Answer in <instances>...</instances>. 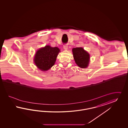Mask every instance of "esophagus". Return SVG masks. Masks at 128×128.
Wrapping results in <instances>:
<instances>
[{
  "label": "esophagus",
  "instance_id": "1",
  "mask_svg": "<svg viewBox=\"0 0 128 128\" xmlns=\"http://www.w3.org/2000/svg\"><path fill=\"white\" fill-rule=\"evenodd\" d=\"M63 48H64V50H68V46L66 45V44H64V46H63Z\"/></svg>",
  "mask_w": 128,
  "mask_h": 128
}]
</instances>
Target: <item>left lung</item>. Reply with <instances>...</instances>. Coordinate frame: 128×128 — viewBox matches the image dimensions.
<instances>
[{
  "label": "left lung",
  "mask_w": 128,
  "mask_h": 128,
  "mask_svg": "<svg viewBox=\"0 0 128 128\" xmlns=\"http://www.w3.org/2000/svg\"><path fill=\"white\" fill-rule=\"evenodd\" d=\"M74 61L80 68H87L90 61V55L82 47L74 48L72 49Z\"/></svg>",
  "instance_id": "8db88e82"
}]
</instances>
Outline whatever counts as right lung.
Masks as SVG:
<instances>
[{
    "label": "right lung",
    "instance_id": "right-lung-1",
    "mask_svg": "<svg viewBox=\"0 0 128 128\" xmlns=\"http://www.w3.org/2000/svg\"><path fill=\"white\" fill-rule=\"evenodd\" d=\"M60 52L58 47L46 46L40 48L36 54L34 62L39 69L46 71L54 65L57 55Z\"/></svg>",
    "mask_w": 128,
    "mask_h": 128
}]
</instances>
